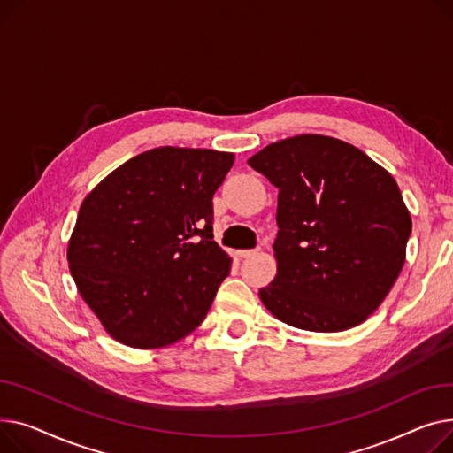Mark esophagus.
<instances>
[{"instance_id": "34e87169", "label": "esophagus", "mask_w": 453, "mask_h": 453, "mask_svg": "<svg viewBox=\"0 0 453 453\" xmlns=\"http://www.w3.org/2000/svg\"><path fill=\"white\" fill-rule=\"evenodd\" d=\"M257 252V249H247V250H237V256L239 257H250Z\"/></svg>"}]
</instances>
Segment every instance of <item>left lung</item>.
Masks as SVG:
<instances>
[{
  "label": "left lung",
  "mask_w": 453,
  "mask_h": 453,
  "mask_svg": "<svg viewBox=\"0 0 453 453\" xmlns=\"http://www.w3.org/2000/svg\"><path fill=\"white\" fill-rule=\"evenodd\" d=\"M249 165L278 194V274L259 298L278 320L314 333L362 324L403 271L411 218L395 179L358 148L298 135Z\"/></svg>",
  "instance_id": "8db88e82"
}]
</instances>
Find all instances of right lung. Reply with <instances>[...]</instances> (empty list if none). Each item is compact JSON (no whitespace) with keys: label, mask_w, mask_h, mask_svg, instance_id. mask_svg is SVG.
Instances as JSON below:
<instances>
[{"label":"right lung","mask_w":453,"mask_h":453,"mask_svg":"<svg viewBox=\"0 0 453 453\" xmlns=\"http://www.w3.org/2000/svg\"><path fill=\"white\" fill-rule=\"evenodd\" d=\"M234 165L216 150L155 148L129 158L84 199L67 261L115 340L153 349L190 334L228 276L214 242V194Z\"/></svg>","instance_id":"1"}]
</instances>
